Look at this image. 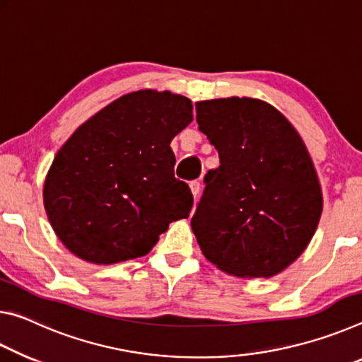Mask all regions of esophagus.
Returning a JSON list of instances; mask_svg holds the SVG:
<instances>
[{
  "label": "esophagus",
  "instance_id": "1",
  "mask_svg": "<svg viewBox=\"0 0 362 362\" xmlns=\"http://www.w3.org/2000/svg\"><path fill=\"white\" fill-rule=\"evenodd\" d=\"M189 186H191L192 195H194L195 199H197V197H199V194H200V181H197V180H195V181H191V185H189Z\"/></svg>",
  "mask_w": 362,
  "mask_h": 362
}]
</instances>
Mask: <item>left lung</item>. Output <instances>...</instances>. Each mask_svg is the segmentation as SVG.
<instances>
[{"instance_id": "left-lung-1", "label": "left lung", "mask_w": 362, "mask_h": 362, "mask_svg": "<svg viewBox=\"0 0 362 362\" xmlns=\"http://www.w3.org/2000/svg\"><path fill=\"white\" fill-rule=\"evenodd\" d=\"M199 129L220 156L205 175L191 226L205 258L239 277H271L315 235L321 186L300 134L252 98L195 103Z\"/></svg>"}]
</instances>
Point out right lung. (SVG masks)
Returning <instances> with one entry per match:
<instances>
[{
    "label": "right lung",
    "mask_w": 362,
    "mask_h": 362,
    "mask_svg": "<svg viewBox=\"0 0 362 362\" xmlns=\"http://www.w3.org/2000/svg\"><path fill=\"white\" fill-rule=\"evenodd\" d=\"M192 122V103L170 91L125 94L83 123L56 153L43 200L76 257L96 264L144 257L194 197L175 177L170 142Z\"/></svg>",
    "instance_id": "obj_1"
}]
</instances>
